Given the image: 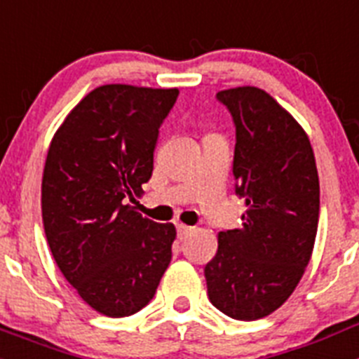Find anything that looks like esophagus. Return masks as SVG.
Instances as JSON below:
<instances>
[{"instance_id":"esophagus-1","label":"esophagus","mask_w":359,"mask_h":359,"mask_svg":"<svg viewBox=\"0 0 359 359\" xmlns=\"http://www.w3.org/2000/svg\"><path fill=\"white\" fill-rule=\"evenodd\" d=\"M176 228H177V237H180V239H185V237L189 236L190 231H192V228L187 226V224H182V223L177 224Z\"/></svg>"}]
</instances>
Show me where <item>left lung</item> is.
<instances>
[{
	"instance_id": "left-lung-1",
	"label": "left lung",
	"mask_w": 359,
	"mask_h": 359,
	"mask_svg": "<svg viewBox=\"0 0 359 359\" xmlns=\"http://www.w3.org/2000/svg\"><path fill=\"white\" fill-rule=\"evenodd\" d=\"M217 98L236 122L233 177L246 212L239 228L219 231L205 278L221 313L250 322L286 302L309 264L318 230V170L307 133L271 95L239 86Z\"/></svg>"
}]
</instances>
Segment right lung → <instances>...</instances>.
<instances>
[{
    "instance_id": "right-lung-1",
    "label": "right lung",
    "mask_w": 359,
    "mask_h": 359,
    "mask_svg": "<svg viewBox=\"0 0 359 359\" xmlns=\"http://www.w3.org/2000/svg\"><path fill=\"white\" fill-rule=\"evenodd\" d=\"M177 88L104 84L57 129L41 185L50 252L79 297L111 318L151 302L172 259L176 228L136 212Z\"/></svg>"
}]
</instances>
